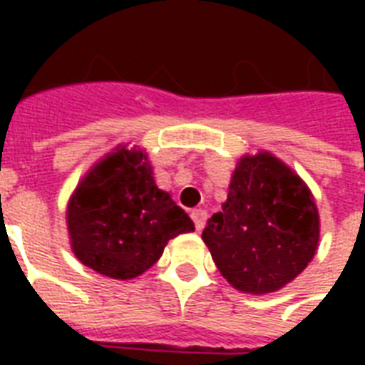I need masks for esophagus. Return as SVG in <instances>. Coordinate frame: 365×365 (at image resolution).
Masks as SVG:
<instances>
[{
    "label": "esophagus",
    "instance_id": "34e87169",
    "mask_svg": "<svg viewBox=\"0 0 365 365\" xmlns=\"http://www.w3.org/2000/svg\"><path fill=\"white\" fill-rule=\"evenodd\" d=\"M191 217H193L195 227H197V231H202V229H205V225H206V217H208L206 210H202V208H197V210L191 212Z\"/></svg>",
    "mask_w": 365,
    "mask_h": 365
}]
</instances>
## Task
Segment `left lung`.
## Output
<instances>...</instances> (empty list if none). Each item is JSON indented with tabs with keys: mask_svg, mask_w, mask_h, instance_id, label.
<instances>
[{
	"mask_svg": "<svg viewBox=\"0 0 365 365\" xmlns=\"http://www.w3.org/2000/svg\"><path fill=\"white\" fill-rule=\"evenodd\" d=\"M320 217L305 182L267 151L244 155L222 212L208 220L202 240L233 288L277 292L317 254Z\"/></svg>",
	"mask_w": 365,
	"mask_h": 365,
	"instance_id": "8db88e82",
	"label": "left lung"
}]
</instances>
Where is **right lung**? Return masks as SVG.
Here are the masks:
<instances>
[{
	"label": "right lung",
	"instance_id": "1",
	"mask_svg": "<svg viewBox=\"0 0 365 365\" xmlns=\"http://www.w3.org/2000/svg\"><path fill=\"white\" fill-rule=\"evenodd\" d=\"M66 222L77 259L117 280L140 277L168 240L195 231L191 217L157 187L148 155L125 145L79 182Z\"/></svg>",
	"mask_w": 365,
	"mask_h": 365
}]
</instances>
